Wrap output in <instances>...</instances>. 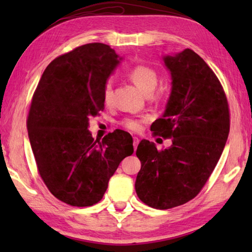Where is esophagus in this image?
Returning <instances> with one entry per match:
<instances>
[{
	"label": "esophagus",
	"instance_id": "obj_1",
	"mask_svg": "<svg viewBox=\"0 0 252 252\" xmlns=\"http://www.w3.org/2000/svg\"><path fill=\"white\" fill-rule=\"evenodd\" d=\"M139 142H140V140H139L138 138H136V136H134V138H133V147H134V150L136 149V147H138Z\"/></svg>",
	"mask_w": 252,
	"mask_h": 252
}]
</instances>
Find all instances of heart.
<instances>
[{"label": "heart", "mask_w": 252, "mask_h": 252, "mask_svg": "<svg viewBox=\"0 0 252 252\" xmlns=\"http://www.w3.org/2000/svg\"><path fill=\"white\" fill-rule=\"evenodd\" d=\"M127 76L133 82L139 90H141L143 93L152 92L155 90L156 85L158 83V75L157 72L152 69V67L148 66L146 64H136L132 66L131 69L127 71ZM111 95H112V85L110 82H106L103 89V100L105 104H109L111 101ZM149 120V118L138 117V118H125L121 121V125L126 129L139 132L141 131L144 123Z\"/></svg>", "instance_id": "heart-1"}]
</instances>
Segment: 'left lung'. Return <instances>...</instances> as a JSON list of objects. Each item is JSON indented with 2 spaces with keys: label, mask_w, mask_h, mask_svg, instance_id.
<instances>
[{
  "label": "left lung",
  "mask_w": 252,
  "mask_h": 252,
  "mask_svg": "<svg viewBox=\"0 0 252 252\" xmlns=\"http://www.w3.org/2000/svg\"><path fill=\"white\" fill-rule=\"evenodd\" d=\"M163 61L171 73V94L151 131L171 139L172 146L158 150L142 140L136 149L141 170L135 180L139 199L160 210L197 197L218 163L230 130L227 96L203 59L186 49Z\"/></svg>",
  "instance_id": "8db88e82"
}]
</instances>
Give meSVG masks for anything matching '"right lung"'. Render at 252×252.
I'll list each match as a JSON object with an SVG mask.
<instances>
[{
  "mask_svg": "<svg viewBox=\"0 0 252 252\" xmlns=\"http://www.w3.org/2000/svg\"><path fill=\"white\" fill-rule=\"evenodd\" d=\"M120 60L103 43L78 46L46 66L34 91L27 126L37 171L70 206L99 202L120 162L133 153L127 132L100 141L88 129L90 117L104 110V85Z\"/></svg>",
  "mask_w": 252,
  "mask_h": 252,
  "instance_id": "right-lung-1",
  "label": "right lung"
}]
</instances>
